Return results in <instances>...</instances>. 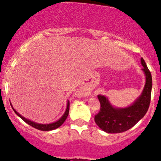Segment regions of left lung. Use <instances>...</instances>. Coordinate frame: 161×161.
Returning <instances> with one entry per match:
<instances>
[{"label":"left lung","instance_id":"obj_1","mask_svg":"<svg viewBox=\"0 0 161 161\" xmlns=\"http://www.w3.org/2000/svg\"><path fill=\"white\" fill-rule=\"evenodd\" d=\"M141 70L145 76V84L140 96L131 105L125 108L113 106L105 95H98L100 111L95 116V121L100 129L108 133H120L131 128L145 115L151 101L153 79L145 62L141 58Z\"/></svg>","mask_w":161,"mask_h":161}]
</instances>
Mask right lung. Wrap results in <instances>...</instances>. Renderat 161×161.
Listing matches in <instances>:
<instances>
[{
	"label": "right lung",
	"mask_w": 161,
	"mask_h": 161,
	"mask_svg": "<svg viewBox=\"0 0 161 161\" xmlns=\"http://www.w3.org/2000/svg\"><path fill=\"white\" fill-rule=\"evenodd\" d=\"M10 105H11V107H12V108H13V110H14V112H15L16 114H17V115L21 119L24 120L25 122L26 123V124H28L29 125L31 126V127H34V128H36V129L40 130V131H51V130H54V129H56V128H58V127H60V126L65 122V120L66 119V118H67L68 115H69V110H70V102H69V101H67L66 111H65L64 114H63V115L61 116V118L59 119H58L57 121H55V122L50 123V124H38V123H36V122H34V121H32V120H30V119H26L25 117L22 116L21 114H19V113L17 112V111L14 109V107H13L12 104H11V103H10Z\"/></svg>",
	"instance_id": "obj_1"
}]
</instances>
